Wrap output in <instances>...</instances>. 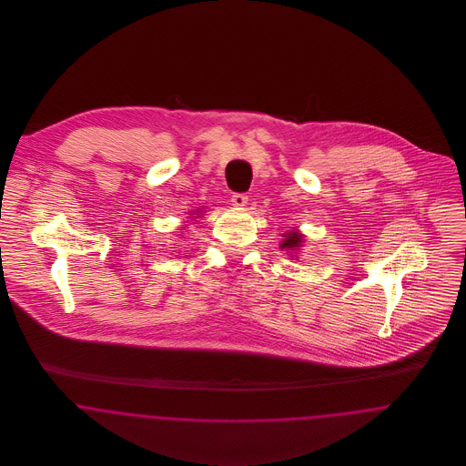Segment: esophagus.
<instances>
[{
    "label": "esophagus",
    "instance_id": "obj_1",
    "mask_svg": "<svg viewBox=\"0 0 466 466\" xmlns=\"http://www.w3.org/2000/svg\"><path fill=\"white\" fill-rule=\"evenodd\" d=\"M246 202H248V196L246 194H234L232 196V204L238 206V208H243V206H246Z\"/></svg>",
    "mask_w": 466,
    "mask_h": 466
}]
</instances>
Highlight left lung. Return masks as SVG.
I'll return each mask as SVG.
<instances>
[{
  "label": "left lung",
  "instance_id": "8db88e82",
  "mask_svg": "<svg viewBox=\"0 0 466 466\" xmlns=\"http://www.w3.org/2000/svg\"><path fill=\"white\" fill-rule=\"evenodd\" d=\"M283 241H281V248L285 249H297V248H300L302 243H304V236L300 234V232H297V230H291V232H287V234H283Z\"/></svg>",
  "mask_w": 466,
  "mask_h": 466
}]
</instances>
